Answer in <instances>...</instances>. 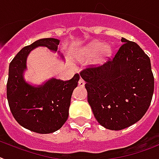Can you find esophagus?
Wrapping results in <instances>:
<instances>
[{
    "label": "esophagus",
    "mask_w": 159,
    "mask_h": 159,
    "mask_svg": "<svg viewBox=\"0 0 159 159\" xmlns=\"http://www.w3.org/2000/svg\"><path fill=\"white\" fill-rule=\"evenodd\" d=\"M79 85H80V87H84V84H85V82H84V80H83V79H80V80H79Z\"/></svg>",
    "instance_id": "esophagus-1"
}]
</instances>
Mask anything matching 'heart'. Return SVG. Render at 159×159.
Listing matches in <instances>:
<instances>
[{"label": "heart", "instance_id": "obj_1", "mask_svg": "<svg viewBox=\"0 0 159 159\" xmlns=\"http://www.w3.org/2000/svg\"><path fill=\"white\" fill-rule=\"evenodd\" d=\"M102 44L100 42H93L91 44L88 45L86 48H85L84 51V56L85 57H91L93 55L95 54L97 52L102 49ZM110 53V49L107 47H104V48L102 49V53H101V57L100 59H103V57H105L106 55H108Z\"/></svg>", "mask_w": 159, "mask_h": 159}]
</instances>
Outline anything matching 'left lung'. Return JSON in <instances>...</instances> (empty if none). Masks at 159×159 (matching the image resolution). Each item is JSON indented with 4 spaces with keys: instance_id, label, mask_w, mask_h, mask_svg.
Instances as JSON below:
<instances>
[{
    "instance_id": "8db88e82",
    "label": "left lung",
    "mask_w": 159,
    "mask_h": 159,
    "mask_svg": "<svg viewBox=\"0 0 159 159\" xmlns=\"http://www.w3.org/2000/svg\"><path fill=\"white\" fill-rule=\"evenodd\" d=\"M112 60L85 68L88 102L98 122L110 130H122L139 121L154 89L150 59L138 44L122 38Z\"/></svg>"
}]
</instances>
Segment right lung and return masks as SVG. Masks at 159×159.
Returning a JSON list of instances; mask_svg holds the SVG:
<instances>
[{"label":"right lung","instance_id":"1","mask_svg":"<svg viewBox=\"0 0 159 159\" xmlns=\"http://www.w3.org/2000/svg\"><path fill=\"white\" fill-rule=\"evenodd\" d=\"M59 42L54 38L36 40L22 48L9 66L6 90L12 115L22 127L40 134L56 132L66 123L80 75L75 74L66 81L52 78L35 87L24 80L23 71L27 69V57L32 49L44 46L56 52Z\"/></svg>","mask_w":159,"mask_h":159}]
</instances>
